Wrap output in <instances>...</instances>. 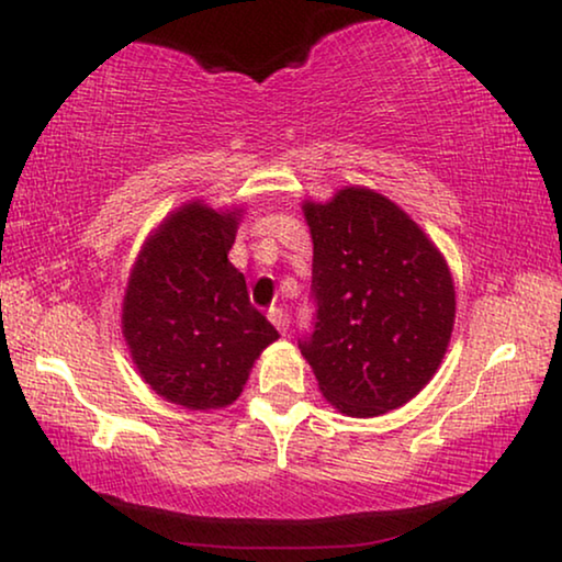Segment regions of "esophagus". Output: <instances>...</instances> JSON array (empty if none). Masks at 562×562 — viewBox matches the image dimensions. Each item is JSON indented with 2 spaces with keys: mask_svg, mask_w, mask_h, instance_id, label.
<instances>
[{
  "mask_svg": "<svg viewBox=\"0 0 562 562\" xmlns=\"http://www.w3.org/2000/svg\"><path fill=\"white\" fill-rule=\"evenodd\" d=\"M268 319L273 322L279 333H286L289 329V314L286 310H281V306H271V310H268Z\"/></svg>",
  "mask_w": 562,
  "mask_h": 562,
  "instance_id": "34e87169",
  "label": "esophagus"
}]
</instances>
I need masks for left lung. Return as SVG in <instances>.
<instances>
[{"mask_svg":"<svg viewBox=\"0 0 562 562\" xmlns=\"http://www.w3.org/2000/svg\"><path fill=\"white\" fill-rule=\"evenodd\" d=\"M304 217L314 314L299 348L329 404L350 417H379L417 396L442 363L456 322L448 263L371 189L306 202Z\"/></svg>","mask_w":562,"mask_h":562,"instance_id":"obj_1","label":"left lung"}]
</instances>
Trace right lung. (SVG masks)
Listing matches in <instances>:
<instances>
[{"label":"right lung","mask_w":562,"mask_h":562,"mask_svg":"<svg viewBox=\"0 0 562 562\" xmlns=\"http://www.w3.org/2000/svg\"><path fill=\"white\" fill-rule=\"evenodd\" d=\"M237 212L187 204L150 235L122 306V335L150 389L187 409L233 404L279 333L227 260Z\"/></svg>","instance_id":"obj_1"}]
</instances>
